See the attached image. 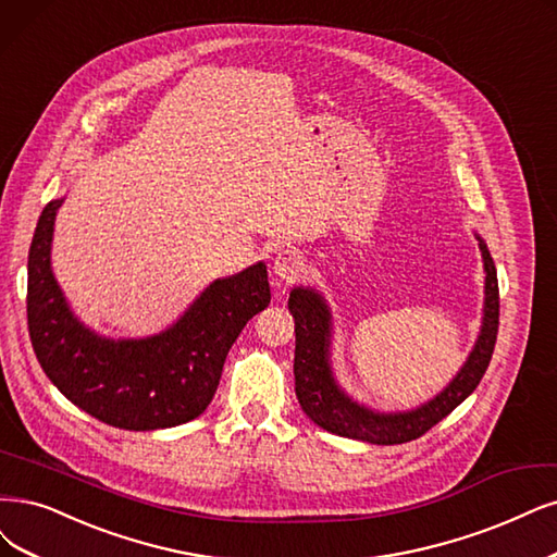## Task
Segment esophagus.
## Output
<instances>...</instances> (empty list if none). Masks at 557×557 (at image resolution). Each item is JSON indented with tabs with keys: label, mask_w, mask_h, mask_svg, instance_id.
<instances>
[{
	"label": "esophagus",
	"mask_w": 557,
	"mask_h": 557,
	"mask_svg": "<svg viewBox=\"0 0 557 557\" xmlns=\"http://www.w3.org/2000/svg\"><path fill=\"white\" fill-rule=\"evenodd\" d=\"M305 271V259L296 247H282L273 259V273L284 282H296Z\"/></svg>",
	"instance_id": "obj_1"
}]
</instances>
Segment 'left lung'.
Listing matches in <instances>:
<instances>
[{"label":"left lung","mask_w":557,"mask_h":557,"mask_svg":"<svg viewBox=\"0 0 557 557\" xmlns=\"http://www.w3.org/2000/svg\"><path fill=\"white\" fill-rule=\"evenodd\" d=\"M484 261V305L482 325L475 346L466 362L436 397L408 410H376L354 399L339 385L333 372V312L331 305L314 286H294L289 312L296 321V397L305 416L335 436L372 445H399L416 441L447 418L463 399L472 395L486 372L498 335V277L491 252L480 234Z\"/></svg>","instance_id":"1"}]
</instances>
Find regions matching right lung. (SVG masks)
Here are the masks:
<instances>
[{
	"instance_id": "1",
	"label": "right lung",
	"mask_w": 557,
	"mask_h": 557,
	"mask_svg": "<svg viewBox=\"0 0 557 557\" xmlns=\"http://www.w3.org/2000/svg\"><path fill=\"white\" fill-rule=\"evenodd\" d=\"M38 218L27 261V321L46 376L91 418L128 431L168 429L199 418L245 323L271 302L265 263L213 280L172 325L149 337H106L85 325L52 273L54 218Z\"/></svg>"
}]
</instances>
